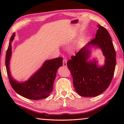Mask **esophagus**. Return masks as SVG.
Instances as JSON below:
<instances>
[{"instance_id":"esophagus-1","label":"esophagus","mask_w":124,"mask_h":124,"mask_svg":"<svg viewBox=\"0 0 124 124\" xmlns=\"http://www.w3.org/2000/svg\"><path fill=\"white\" fill-rule=\"evenodd\" d=\"M67 60L66 58H63V66H64V67H67Z\"/></svg>"}]
</instances>
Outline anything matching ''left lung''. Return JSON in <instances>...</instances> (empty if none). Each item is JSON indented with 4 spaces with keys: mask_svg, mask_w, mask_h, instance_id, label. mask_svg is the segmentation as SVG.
Instances as JSON below:
<instances>
[{
    "mask_svg": "<svg viewBox=\"0 0 124 124\" xmlns=\"http://www.w3.org/2000/svg\"><path fill=\"white\" fill-rule=\"evenodd\" d=\"M95 38L81 48L75 56L67 62V67L73 77V85L78 93L83 97H95L109 87L114 76L116 53L112 38L107 29L98 24ZM90 46L100 48L106 60L102 67L94 60L87 62Z\"/></svg>",
    "mask_w": 124,
    "mask_h": 124,
    "instance_id": "obj_1",
    "label": "left lung"
}]
</instances>
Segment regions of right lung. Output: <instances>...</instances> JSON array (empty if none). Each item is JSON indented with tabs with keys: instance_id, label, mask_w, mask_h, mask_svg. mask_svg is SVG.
Segmentation results:
<instances>
[{
	"instance_id": "obj_1",
	"label": "right lung",
	"mask_w": 124,
	"mask_h": 124,
	"mask_svg": "<svg viewBox=\"0 0 124 124\" xmlns=\"http://www.w3.org/2000/svg\"><path fill=\"white\" fill-rule=\"evenodd\" d=\"M15 37V33H14L10 39L5 57L7 72L12 87L18 94L28 99L37 100L47 97L53 89L58 69L62 66L63 58L58 57L46 61L41 68L28 80L23 83H18L11 77L9 68L11 43Z\"/></svg>"
}]
</instances>
